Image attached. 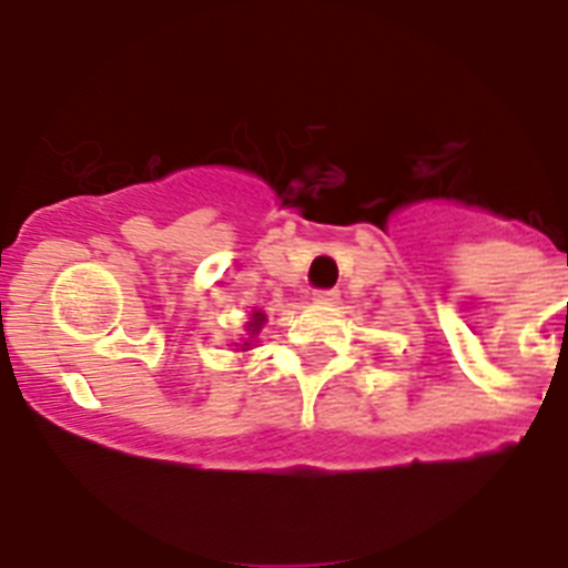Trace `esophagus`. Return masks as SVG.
Here are the masks:
<instances>
[{
    "mask_svg": "<svg viewBox=\"0 0 568 568\" xmlns=\"http://www.w3.org/2000/svg\"><path fill=\"white\" fill-rule=\"evenodd\" d=\"M313 301L315 304H324V307H333L335 301H338V290H315Z\"/></svg>",
    "mask_w": 568,
    "mask_h": 568,
    "instance_id": "esophagus-1",
    "label": "esophagus"
}]
</instances>
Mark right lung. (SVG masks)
I'll return each mask as SVG.
<instances>
[{"instance_id":"1","label":"right lung","mask_w":568,"mask_h":568,"mask_svg":"<svg viewBox=\"0 0 568 568\" xmlns=\"http://www.w3.org/2000/svg\"><path fill=\"white\" fill-rule=\"evenodd\" d=\"M261 324H264V313H261V310H255V313H253V318L247 321L250 338H253V335L258 333V329H261ZM247 346H250V341H244V349H247Z\"/></svg>"}]
</instances>
